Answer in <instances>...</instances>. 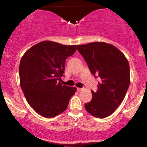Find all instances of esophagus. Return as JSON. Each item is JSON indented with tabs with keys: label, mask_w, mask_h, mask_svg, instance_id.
Instances as JSON below:
<instances>
[{
	"label": "esophagus",
	"mask_w": 147,
	"mask_h": 147,
	"mask_svg": "<svg viewBox=\"0 0 147 147\" xmlns=\"http://www.w3.org/2000/svg\"><path fill=\"white\" fill-rule=\"evenodd\" d=\"M77 91H79H79L83 90V88H77Z\"/></svg>",
	"instance_id": "obj_1"
}]
</instances>
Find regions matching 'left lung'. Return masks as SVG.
<instances>
[{
	"mask_svg": "<svg viewBox=\"0 0 147 147\" xmlns=\"http://www.w3.org/2000/svg\"><path fill=\"white\" fill-rule=\"evenodd\" d=\"M77 50L95 78H100L97 90H91L92 99L84 105L86 110L95 117H108L122 103L129 88V61L114 45L104 42L78 45Z\"/></svg>",
	"mask_w": 147,
	"mask_h": 147,
	"instance_id": "obj_1",
	"label": "left lung"
}]
</instances>
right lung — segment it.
<instances>
[{"mask_svg":"<svg viewBox=\"0 0 147 147\" xmlns=\"http://www.w3.org/2000/svg\"><path fill=\"white\" fill-rule=\"evenodd\" d=\"M77 45H63L50 41L32 47L21 58L20 84L30 106L38 114L52 117L66 110L75 87L62 85L65 60Z\"/></svg>","mask_w":147,"mask_h":147,"instance_id":"1","label":"right lung"}]
</instances>
